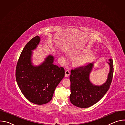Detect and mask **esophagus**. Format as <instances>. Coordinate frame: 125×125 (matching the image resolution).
Instances as JSON below:
<instances>
[{"mask_svg":"<svg viewBox=\"0 0 125 125\" xmlns=\"http://www.w3.org/2000/svg\"><path fill=\"white\" fill-rule=\"evenodd\" d=\"M70 75V71L68 70H67L65 71V77H68Z\"/></svg>","mask_w":125,"mask_h":125,"instance_id":"34e87169","label":"esophagus"}]
</instances>
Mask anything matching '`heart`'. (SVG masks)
Segmentation results:
<instances>
[{
  "instance_id": "obj_1",
  "label": "heart",
  "mask_w": 125,
  "mask_h": 125,
  "mask_svg": "<svg viewBox=\"0 0 125 125\" xmlns=\"http://www.w3.org/2000/svg\"><path fill=\"white\" fill-rule=\"evenodd\" d=\"M85 56H82V57H81L77 59V60L76 61V63L77 64L80 65V64H82L85 61Z\"/></svg>"
}]
</instances>
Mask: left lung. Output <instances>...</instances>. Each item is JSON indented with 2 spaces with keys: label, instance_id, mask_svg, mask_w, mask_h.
<instances>
[{
  "label": "left lung",
  "instance_id": "obj_1",
  "mask_svg": "<svg viewBox=\"0 0 125 125\" xmlns=\"http://www.w3.org/2000/svg\"><path fill=\"white\" fill-rule=\"evenodd\" d=\"M110 70L108 79L101 86L93 85L89 80V75L93 67L89 63L71 70V94L70 100L75 106L80 108H87L97 103L108 91L113 75V62L109 59Z\"/></svg>",
  "mask_w": 125,
  "mask_h": 125
}]
</instances>
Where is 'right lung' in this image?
Here are the masks:
<instances>
[{
  "label": "right lung",
  "mask_w": 125,
  "mask_h": 125,
  "mask_svg": "<svg viewBox=\"0 0 125 125\" xmlns=\"http://www.w3.org/2000/svg\"><path fill=\"white\" fill-rule=\"evenodd\" d=\"M38 36L31 39L23 48L16 68V79L25 97L30 102L43 105L52 98L56 86L65 76V70L53 63L54 58L48 56L40 66L31 65V50L39 44Z\"/></svg>",
  "instance_id": "obj_1"
}]
</instances>
